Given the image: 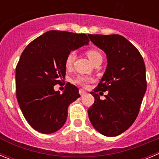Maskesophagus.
<instances>
[{
  "label": "esophagus",
  "instance_id": "obj_1",
  "mask_svg": "<svg viewBox=\"0 0 159 159\" xmlns=\"http://www.w3.org/2000/svg\"><path fill=\"white\" fill-rule=\"evenodd\" d=\"M79 92H80V94L81 96L85 95V94H87V92H86V91H84V89H80V91H79Z\"/></svg>",
  "mask_w": 159,
  "mask_h": 159
}]
</instances>
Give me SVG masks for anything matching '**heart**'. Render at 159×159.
<instances>
[{
    "label": "heart",
    "mask_w": 159,
    "mask_h": 159,
    "mask_svg": "<svg viewBox=\"0 0 159 159\" xmlns=\"http://www.w3.org/2000/svg\"><path fill=\"white\" fill-rule=\"evenodd\" d=\"M87 55L89 58V60L91 61V63L97 60L98 58H101L102 57V55L101 53L97 51L96 49H89V50L87 51ZM75 59V53L73 52V51H71L70 53H68V54L67 55L66 57V59H65V67L67 68H69L72 67V65H73V62ZM93 80L90 77H87V76H84V75H80V76H78L75 78V84H79V85H81V86H84V87H86L87 84L88 83L91 82Z\"/></svg>",
    "instance_id": "1"
}]
</instances>
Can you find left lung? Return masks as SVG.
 Returning <instances> with one entry per match:
<instances>
[{
	"mask_svg": "<svg viewBox=\"0 0 159 159\" xmlns=\"http://www.w3.org/2000/svg\"><path fill=\"white\" fill-rule=\"evenodd\" d=\"M104 51L107 66L101 81L91 94L94 102L88 109L93 127L106 136H116L127 130L139 113L147 90L143 59L129 40L119 34H88ZM108 91L101 100L97 92Z\"/></svg>",
	"mask_w": 159,
	"mask_h": 159,
	"instance_id": "1",
	"label": "left lung"
}]
</instances>
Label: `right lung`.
Segmentation results:
<instances>
[{"mask_svg":"<svg viewBox=\"0 0 159 159\" xmlns=\"http://www.w3.org/2000/svg\"><path fill=\"white\" fill-rule=\"evenodd\" d=\"M88 43L85 34L49 30L22 53L16 68L17 101L27 121L38 132L50 134L62 128L68 106L80 97L72 84H67L61 94L54 86L65 79L68 53Z\"/></svg>","mask_w":159,"mask_h":159,"instance_id":"add662e5","label":"right lung"}]
</instances>
